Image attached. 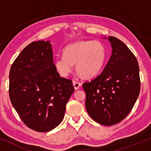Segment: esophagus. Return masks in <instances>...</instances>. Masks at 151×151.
<instances>
[{"label":"esophagus","instance_id":"obj_1","mask_svg":"<svg viewBox=\"0 0 151 151\" xmlns=\"http://www.w3.org/2000/svg\"><path fill=\"white\" fill-rule=\"evenodd\" d=\"M73 86H74V87H75V90H78V89L81 86V84L80 83H78V82L74 81L73 82Z\"/></svg>","mask_w":151,"mask_h":151}]
</instances>
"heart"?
Segmentation results:
<instances>
[{
    "label": "heart",
    "mask_w": 151,
    "mask_h": 151,
    "mask_svg": "<svg viewBox=\"0 0 151 151\" xmlns=\"http://www.w3.org/2000/svg\"><path fill=\"white\" fill-rule=\"evenodd\" d=\"M106 59V49L99 40H82L68 45L63 55L55 59L58 73L66 77L72 72L73 65L76 70L85 78H92L101 72Z\"/></svg>",
    "instance_id": "1"
}]
</instances>
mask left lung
Instances as JSON below:
<instances>
[{"label":"left lung","mask_w":151,"mask_h":151,"mask_svg":"<svg viewBox=\"0 0 151 151\" xmlns=\"http://www.w3.org/2000/svg\"><path fill=\"white\" fill-rule=\"evenodd\" d=\"M106 39V38H104ZM112 55L100 75L83 83L85 106L94 121L112 126L122 121L140 93L139 66L136 57L121 40L109 37Z\"/></svg>","instance_id":"1"}]
</instances>
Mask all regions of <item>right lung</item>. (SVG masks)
I'll list each match as a JSON object with an SVG mask.
<instances>
[{
    "label": "right lung",
    "instance_id": "obj_1",
    "mask_svg": "<svg viewBox=\"0 0 151 151\" xmlns=\"http://www.w3.org/2000/svg\"><path fill=\"white\" fill-rule=\"evenodd\" d=\"M49 40L32 42L21 51L9 73V96L24 123L35 131L48 132L62 122L66 104L75 91L53 63Z\"/></svg>",
    "mask_w": 151,
    "mask_h": 151
}]
</instances>
